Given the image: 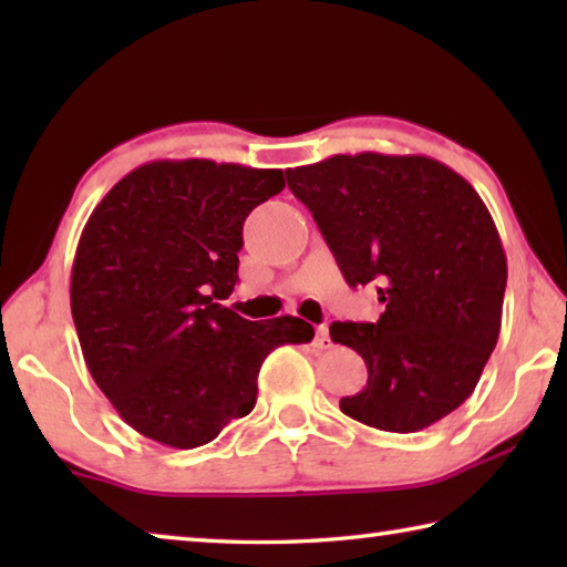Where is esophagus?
Masks as SVG:
<instances>
[{"label": "esophagus", "instance_id": "esophagus-1", "mask_svg": "<svg viewBox=\"0 0 567 567\" xmlns=\"http://www.w3.org/2000/svg\"><path fill=\"white\" fill-rule=\"evenodd\" d=\"M315 348H318V350H330L332 348L328 324H320V328H318V334H315Z\"/></svg>", "mask_w": 567, "mask_h": 567}]
</instances>
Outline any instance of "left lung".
<instances>
[{
    "label": "left lung",
    "mask_w": 567,
    "mask_h": 567,
    "mask_svg": "<svg viewBox=\"0 0 567 567\" xmlns=\"http://www.w3.org/2000/svg\"><path fill=\"white\" fill-rule=\"evenodd\" d=\"M350 287H378V322H332V342L368 364L340 410L417 433L473 395L497 344L507 262L467 179L422 155H334L287 169Z\"/></svg>",
    "instance_id": "1"
}]
</instances>
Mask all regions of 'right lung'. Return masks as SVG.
<instances>
[{
	"instance_id": "obj_1",
	"label": "right lung",
	"mask_w": 567,
	"mask_h": 567,
	"mask_svg": "<svg viewBox=\"0 0 567 567\" xmlns=\"http://www.w3.org/2000/svg\"><path fill=\"white\" fill-rule=\"evenodd\" d=\"M282 187V169L162 159L94 207L72 318L94 382L140 435L207 445L252 412L267 354L315 338L292 315L249 322L217 302L235 290L247 215Z\"/></svg>"
}]
</instances>
